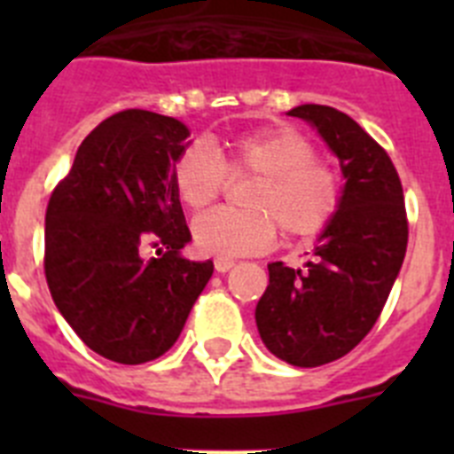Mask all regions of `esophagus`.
<instances>
[{"instance_id":"esophagus-1","label":"esophagus","mask_w":454,"mask_h":454,"mask_svg":"<svg viewBox=\"0 0 454 454\" xmlns=\"http://www.w3.org/2000/svg\"><path fill=\"white\" fill-rule=\"evenodd\" d=\"M214 266H215V270H218V272H227V270H231V268L236 266V262H234V259H223V256H220V259H215V262H214Z\"/></svg>"}]
</instances>
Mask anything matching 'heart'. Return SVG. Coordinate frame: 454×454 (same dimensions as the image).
I'll return each mask as SVG.
<instances>
[{
  "instance_id": "obj_1",
  "label": "heart",
  "mask_w": 454,
  "mask_h": 454,
  "mask_svg": "<svg viewBox=\"0 0 454 454\" xmlns=\"http://www.w3.org/2000/svg\"><path fill=\"white\" fill-rule=\"evenodd\" d=\"M227 177H254L246 214L211 211L192 223L195 247L223 259L268 250L277 227L286 239L320 234L343 198L339 170L320 159L311 138L291 127L247 131L207 145L191 143L172 161V188L191 211L214 204Z\"/></svg>"
}]
</instances>
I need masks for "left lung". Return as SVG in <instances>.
<instances>
[{
    "mask_svg": "<svg viewBox=\"0 0 454 454\" xmlns=\"http://www.w3.org/2000/svg\"><path fill=\"white\" fill-rule=\"evenodd\" d=\"M288 115L318 127L340 159L346 191L314 259L304 268L268 266L254 318L262 340L282 362L316 368L346 356L372 330L407 252L409 223L398 170L372 136L323 104Z\"/></svg>",
    "mask_w": 454,
    "mask_h": 454,
    "instance_id": "left-lung-1",
    "label": "left lung"
}]
</instances>
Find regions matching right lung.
I'll return each mask as SVG.
<instances>
[{
    "label": "right lung",
    "instance_id": "obj_1",
    "mask_svg": "<svg viewBox=\"0 0 454 454\" xmlns=\"http://www.w3.org/2000/svg\"><path fill=\"white\" fill-rule=\"evenodd\" d=\"M188 129L127 108L79 145L45 214V277L54 304L92 352L118 364L161 356L214 275L188 262L191 240L170 170Z\"/></svg>",
    "mask_w": 454,
    "mask_h": 454
}]
</instances>
